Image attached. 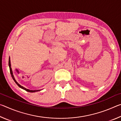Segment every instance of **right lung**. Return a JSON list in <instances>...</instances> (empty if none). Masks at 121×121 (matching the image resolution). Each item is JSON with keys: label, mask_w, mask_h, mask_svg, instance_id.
<instances>
[{"label": "right lung", "mask_w": 121, "mask_h": 121, "mask_svg": "<svg viewBox=\"0 0 121 121\" xmlns=\"http://www.w3.org/2000/svg\"><path fill=\"white\" fill-rule=\"evenodd\" d=\"M9 70H10V73H11V76H12V78L13 79V80L14 81V82H15V83L17 84L21 88V89H23L24 90H26V91H28V92H37V91H40L41 90H29V89H26V88L24 87L23 86H21V85H20L19 83H18L17 82H16V81L15 80V78H14V76L13 75V72H12V68H11V60H10V58L9 59Z\"/></svg>", "instance_id": "1"}]
</instances>
